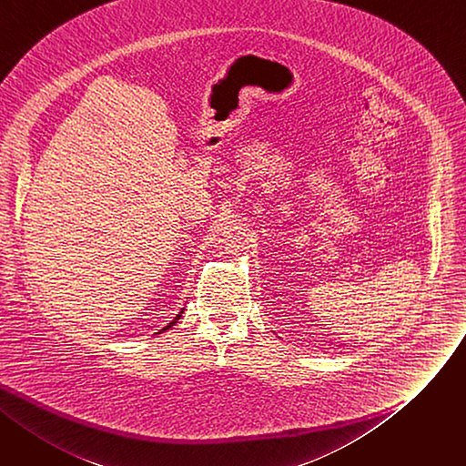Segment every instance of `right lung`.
Wrapping results in <instances>:
<instances>
[{"mask_svg":"<svg viewBox=\"0 0 466 466\" xmlns=\"http://www.w3.org/2000/svg\"><path fill=\"white\" fill-rule=\"evenodd\" d=\"M181 313H183V309H181ZM181 313H179V315H177V317H176V319H174V320H172V322H168V326H165V328H163V329H161V331H165V329H170V328H172V326H174V324H176V322H177V320H179V317H181ZM161 331H159V333H161Z\"/></svg>","mask_w":466,"mask_h":466,"instance_id":"obj_1","label":"right lung"}]
</instances>
